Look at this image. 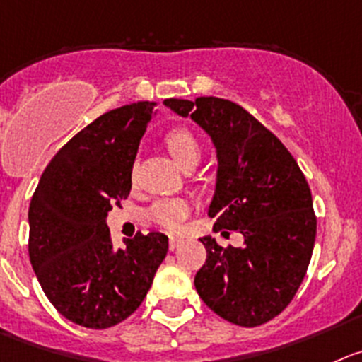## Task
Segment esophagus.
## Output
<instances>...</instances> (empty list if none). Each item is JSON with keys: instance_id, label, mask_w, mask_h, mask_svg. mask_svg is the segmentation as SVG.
Listing matches in <instances>:
<instances>
[{"instance_id": "34e87169", "label": "esophagus", "mask_w": 362, "mask_h": 362, "mask_svg": "<svg viewBox=\"0 0 362 362\" xmlns=\"http://www.w3.org/2000/svg\"><path fill=\"white\" fill-rule=\"evenodd\" d=\"M182 243H184V239L171 235V238H170V250H171V252H173V250H177V248H180Z\"/></svg>"}]
</instances>
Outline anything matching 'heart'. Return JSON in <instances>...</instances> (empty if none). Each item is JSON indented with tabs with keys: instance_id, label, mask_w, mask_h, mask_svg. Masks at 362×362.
Listing matches in <instances>:
<instances>
[{
	"instance_id": "obj_1",
	"label": "heart",
	"mask_w": 362,
	"mask_h": 362,
	"mask_svg": "<svg viewBox=\"0 0 362 362\" xmlns=\"http://www.w3.org/2000/svg\"><path fill=\"white\" fill-rule=\"evenodd\" d=\"M165 146L185 170L192 168L202 157V144L198 137L187 128H173L165 134ZM191 212V204L185 198H158L148 207L146 216L158 227L175 230L184 223Z\"/></svg>"
}]
</instances>
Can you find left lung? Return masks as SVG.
<instances>
[{
	"label": "left lung",
	"mask_w": 362,
	"mask_h": 362,
	"mask_svg": "<svg viewBox=\"0 0 362 362\" xmlns=\"http://www.w3.org/2000/svg\"><path fill=\"white\" fill-rule=\"evenodd\" d=\"M164 103L212 137L219 165L209 216L214 230L245 235L241 248L200 239L207 259L194 288L223 320L262 325L291 303L309 268L316 239L309 184L288 148L241 105L216 96Z\"/></svg>",
	"instance_id": "left-lung-1"
}]
</instances>
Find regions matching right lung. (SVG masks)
<instances>
[{
	"instance_id": "obj_1",
	"label": "right lung",
	"mask_w": 362,
	"mask_h": 362,
	"mask_svg": "<svg viewBox=\"0 0 362 362\" xmlns=\"http://www.w3.org/2000/svg\"><path fill=\"white\" fill-rule=\"evenodd\" d=\"M155 101L109 110L46 165L28 209V253L44 295L64 318L109 329L143 303L168 235L141 234L114 250L107 214L132 187V168Z\"/></svg>"
}]
</instances>
